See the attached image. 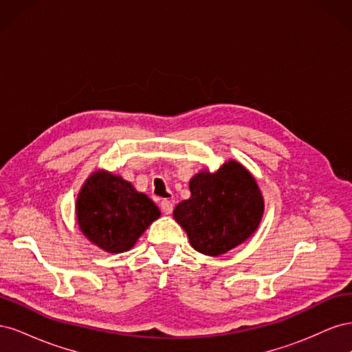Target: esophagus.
Masks as SVG:
<instances>
[{"instance_id": "obj_1", "label": "esophagus", "mask_w": 352, "mask_h": 352, "mask_svg": "<svg viewBox=\"0 0 352 352\" xmlns=\"http://www.w3.org/2000/svg\"><path fill=\"white\" fill-rule=\"evenodd\" d=\"M160 207H162V211L164 212V214H172V211H173V204H172V201H168V199H163L162 201V204H160Z\"/></svg>"}]
</instances>
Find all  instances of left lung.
I'll return each instance as SVG.
<instances>
[{
  "label": "left lung",
  "instance_id": "1",
  "mask_svg": "<svg viewBox=\"0 0 352 352\" xmlns=\"http://www.w3.org/2000/svg\"><path fill=\"white\" fill-rule=\"evenodd\" d=\"M190 197L175 207L173 217L195 251L219 257L239 247L258 229L264 198L257 180L236 160L208 168L189 180Z\"/></svg>",
  "mask_w": 352,
  "mask_h": 352
}]
</instances>
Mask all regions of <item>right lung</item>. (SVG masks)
I'll return each instance as SVG.
<instances>
[{
	"mask_svg": "<svg viewBox=\"0 0 352 352\" xmlns=\"http://www.w3.org/2000/svg\"><path fill=\"white\" fill-rule=\"evenodd\" d=\"M160 214L145 194L104 168L91 173L76 198V220L83 236L110 254L129 251Z\"/></svg>",
	"mask_w": 352,
	"mask_h": 352,
	"instance_id": "add662e5",
	"label": "right lung"
}]
</instances>
